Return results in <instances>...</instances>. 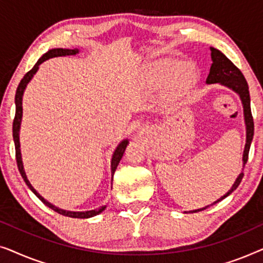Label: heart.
<instances>
[{
	"label": "heart",
	"mask_w": 263,
	"mask_h": 263,
	"mask_svg": "<svg viewBox=\"0 0 263 263\" xmlns=\"http://www.w3.org/2000/svg\"><path fill=\"white\" fill-rule=\"evenodd\" d=\"M174 62L175 61L171 59H163V60L157 61V62L149 68V71L146 74V79L148 81L159 80V79L164 77V75H166L167 70L172 67ZM183 69H186L189 70V78L185 81L181 82L178 78L179 77V71H181ZM194 79H195V67H194L193 64L189 62H179L176 64L174 68V71H172V75L170 77V82L175 86L178 84L185 85V84H192V82L194 81Z\"/></svg>",
	"instance_id": "heart-1"
}]
</instances>
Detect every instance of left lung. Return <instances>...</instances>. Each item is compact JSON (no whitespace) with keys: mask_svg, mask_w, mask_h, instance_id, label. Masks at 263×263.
Instances as JSON below:
<instances>
[{"mask_svg":"<svg viewBox=\"0 0 263 263\" xmlns=\"http://www.w3.org/2000/svg\"><path fill=\"white\" fill-rule=\"evenodd\" d=\"M211 59H212V66L210 69V74L206 79V84L212 85V84H220L225 87L232 89L233 92H236L237 95L239 96L240 102H242L243 105V115H244V123H246V133H247V139H246V146H244L243 151V168L242 172L238 175V177L236 178L235 183H233L231 189L229 190L228 193L225 194L224 196H221L220 199L214 201L212 204L218 203L219 201L224 200L225 197H228L232 192H235L237 186L239 185L240 181L243 178V170L244 166H246L248 161V156H249V149L251 141H253L254 136V121L253 116H251V109H250V95H249V87H248L247 80L244 78L238 68H237L235 64H233L231 61H230L228 57H226L221 51H219L218 49L211 48ZM212 204H208V206L203 208H199V210H194L185 212V213H196V212L203 211L208 208Z\"/></svg>","mask_w":263,"mask_h":263,"instance_id":"left-lung-1","label":"left lung"}]
</instances>
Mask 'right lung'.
Here are the masks:
<instances>
[{
  "label": "right lung",
  "mask_w": 263,
  "mask_h": 263,
  "mask_svg": "<svg viewBox=\"0 0 263 263\" xmlns=\"http://www.w3.org/2000/svg\"><path fill=\"white\" fill-rule=\"evenodd\" d=\"M80 50L79 49H62V48H56V49H51L49 50L48 52L44 53L41 59L37 61V63L34 64V67L28 71V73L25 74V77L23 78V80L20 81L19 86L16 88V93H15V118H14L13 122V140H14V145H15V156H16V163H17V168H19L21 177L24 178L26 185L30 188L32 193L34 194L35 196L38 197L39 200L42 201L45 206H48L49 208H51L52 211L57 212V213L66 215V217H70V218H80V219H86V218H92L95 215H98L102 213V212L106 208L105 206H102L99 208H96V210H91V211H85V212H73V211H66L62 210V208L56 207L55 204L50 203L48 200H45L41 194H39L37 190H35L32 184L28 181L26 172H25L24 168V163H23V156H21V148H20V128H21V121H23V97H24V92L26 89V86L28 82L32 80V78L34 77V74L37 73L39 69V66L44 62V61L52 59V57H60V56H71V55H77L79 53ZM129 143L128 139L122 140V141L118 143V146L116 147V149L112 153V158H111V181L114 179V174L116 171L117 165L120 164V161L123 157V153L125 148H127Z\"/></svg>",
  "instance_id": "right-lung-1"
}]
</instances>
